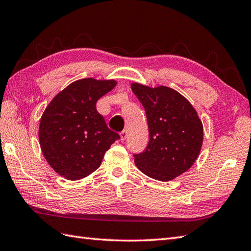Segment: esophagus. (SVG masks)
<instances>
[{
    "mask_svg": "<svg viewBox=\"0 0 251 251\" xmlns=\"http://www.w3.org/2000/svg\"><path fill=\"white\" fill-rule=\"evenodd\" d=\"M127 134H128V132H127V130L126 129H124V130H123L122 132H121V140H123V141H124V140H126V138H127Z\"/></svg>",
    "mask_w": 251,
    "mask_h": 251,
    "instance_id": "1",
    "label": "esophagus"
}]
</instances>
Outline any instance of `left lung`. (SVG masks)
<instances>
[{
    "label": "left lung",
    "instance_id": "8db88e82",
    "mask_svg": "<svg viewBox=\"0 0 251 251\" xmlns=\"http://www.w3.org/2000/svg\"><path fill=\"white\" fill-rule=\"evenodd\" d=\"M145 107L149 142L134 154L135 164L149 177L168 181L191 168L203 139V126L190 102L169 87L150 88L131 83Z\"/></svg>",
    "mask_w": 251,
    "mask_h": 251
}]
</instances>
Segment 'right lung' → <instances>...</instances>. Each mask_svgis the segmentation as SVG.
<instances>
[{"label": "right lung", "instance_id": "obj_1", "mask_svg": "<svg viewBox=\"0 0 251 251\" xmlns=\"http://www.w3.org/2000/svg\"><path fill=\"white\" fill-rule=\"evenodd\" d=\"M115 85V80H76L57 93L43 112L39 127L42 153L63 177L77 180L90 175L120 139L96 107Z\"/></svg>", "mask_w": 251, "mask_h": 251}]
</instances>
